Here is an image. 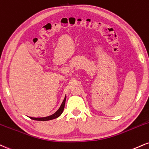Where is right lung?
<instances>
[{
	"mask_svg": "<svg viewBox=\"0 0 149 149\" xmlns=\"http://www.w3.org/2000/svg\"><path fill=\"white\" fill-rule=\"evenodd\" d=\"M65 101H66V96L64 98L63 102L62 103V105H60V108L57 110L56 112H55L54 114H53L52 115H50L48 116H46V117H38V118H35V117H30L31 119L36 120V121H49V120H52L56 119V118L59 117L61 114H62V112L64 111V105H65Z\"/></svg>",
	"mask_w": 149,
	"mask_h": 149,
	"instance_id": "obj_1",
	"label": "right lung"
}]
</instances>
